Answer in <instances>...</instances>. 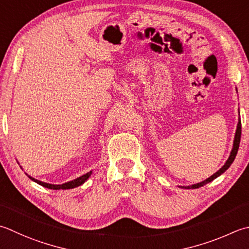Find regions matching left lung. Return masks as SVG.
I'll list each match as a JSON object with an SVG mask.
<instances>
[{
    "label": "left lung",
    "mask_w": 249,
    "mask_h": 249,
    "mask_svg": "<svg viewBox=\"0 0 249 249\" xmlns=\"http://www.w3.org/2000/svg\"><path fill=\"white\" fill-rule=\"evenodd\" d=\"M241 134H242V124H241V121H238V124H237V129H236V133H235V138H234V143H233V149L231 151V154L230 157H229L228 160L226 162V164L223 165V166L218 170L216 174H213V176H211L209 178H207L206 180H204V181L196 183V184H193V186H189V187H184L186 189H197V188H201L203 186H205V184L209 183L211 181H213V179H216L217 177L220 176L221 174H223L226 172V170L231 166V164L233 163V160H234L236 154H237V151H238V147H240V141H241Z\"/></svg>",
    "instance_id": "1"
}]
</instances>
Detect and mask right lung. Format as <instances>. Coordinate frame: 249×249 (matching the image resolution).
I'll return each instance as SVG.
<instances>
[{
  "label": "right lung",
  "mask_w": 249,
  "mask_h": 249,
  "mask_svg": "<svg viewBox=\"0 0 249 249\" xmlns=\"http://www.w3.org/2000/svg\"><path fill=\"white\" fill-rule=\"evenodd\" d=\"M91 172L87 173L85 175H83V176L76 178L75 180H72V181H69V182H66V183H62V184H50V183H45V182H42V181H38V180L34 179L32 177L29 176V178H30L31 180H33L34 182H36L40 184V186H43L45 188H48V189H53V190H67V189H73L75 187H79L81 186V184L84 183L87 179L89 178Z\"/></svg>",
  "instance_id": "add662e5"
}]
</instances>
